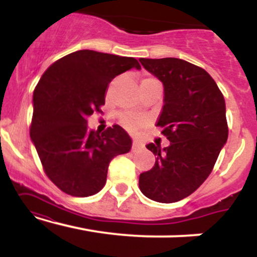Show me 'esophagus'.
<instances>
[{"mask_svg": "<svg viewBox=\"0 0 257 257\" xmlns=\"http://www.w3.org/2000/svg\"><path fill=\"white\" fill-rule=\"evenodd\" d=\"M143 149H144V145L140 143V141H138V140L133 141V146H132V151L133 152H138V151H140V150H143Z\"/></svg>", "mask_w": 257, "mask_h": 257, "instance_id": "obj_1", "label": "esophagus"}]
</instances>
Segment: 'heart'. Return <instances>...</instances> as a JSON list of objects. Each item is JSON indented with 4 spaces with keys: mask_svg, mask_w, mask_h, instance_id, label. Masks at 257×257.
<instances>
[{
    "mask_svg": "<svg viewBox=\"0 0 257 257\" xmlns=\"http://www.w3.org/2000/svg\"><path fill=\"white\" fill-rule=\"evenodd\" d=\"M151 79H155V78H151V77L144 78L143 82H145V81H151ZM123 123H124V125L126 126V128H129V129H137L139 125H141V123H143V119L138 118V117L125 116V117H123Z\"/></svg>",
    "mask_w": 257,
    "mask_h": 257,
    "instance_id": "obj_1",
    "label": "heart"
}]
</instances>
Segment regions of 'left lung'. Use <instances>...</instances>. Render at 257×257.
I'll return each mask as SVG.
<instances>
[{"instance_id": "obj_1", "label": "left lung", "mask_w": 257, "mask_h": 257, "mask_svg": "<svg viewBox=\"0 0 257 257\" xmlns=\"http://www.w3.org/2000/svg\"><path fill=\"white\" fill-rule=\"evenodd\" d=\"M139 60L163 83L164 105L157 125L170 141L164 149L146 145L156 162L140 174L139 187L155 202H178L205 181L226 144L225 99L202 67L178 58Z\"/></svg>"}]
</instances>
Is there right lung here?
<instances>
[{
	"instance_id": "add662e5",
	"label": "right lung",
	"mask_w": 257,
	"mask_h": 257,
	"mask_svg": "<svg viewBox=\"0 0 257 257\" xmlns=\"http://www.w3.org/2000/svg\"><path fill=\"white\" fill-rule=\"evenodd\" d=\"M134 67L141 69L134 58L83 49L52 64L35 88L30 137L47 176L63 192L98 193L112 158L131 151L122 126L99 134L87 119L101 111L112 79Z\"/></svg>"
}]
</instances>
